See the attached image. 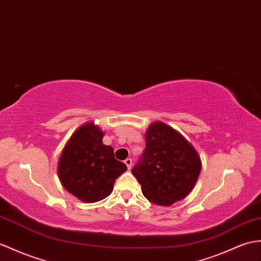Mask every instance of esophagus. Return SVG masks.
I'll use <instances>...</instances> for the list:
<instances>
[{
	"mask_svg": "<svg viewBox=\"0 0 261 261\" xmlns=\"http://www.w3.org/2000/svg\"><path fill=\"white\" fill-rule=\"evenodd\" d=\"M124 163H125V166L128 167V169L130 170L131 167H132V160H131L130 158H128V159H125V160H124Z\"/></svg>",
	"mask_w": 261,
	"mask_h": 261,
	"instance_id": "esophagus-1",
	"label": "esophagus"
}]
</instances>
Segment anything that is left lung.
<instances>
[{
	"mask_svg": "<svg viewBox=\"0 0 261 261\" xmlns=\"http://www.w3.org/2000/svg\"><path fill=\"white\" fill-rule=\"evenodd\" d=\"M201 159L193 145L172 126L158 121L145 131V148L132 174L150 202L171 205L196 186Z\"/></svg>",
	"mask_w": 261,
	"mask_h": 261,
	"instance_id": "obj_1",
	"label": "left lung"
}]
</instances>
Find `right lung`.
<instances>
[{
    "mask_svg": "<svg viewBox=\"0 0 261 261\" xmlns=\"http://www.w3.org/2000/svg\"><path fill=\"white\" fill-rule=\"evenodd\" d=\"M103 136L100 126L84 123L66 142L58 162L60 182L88 203L107 198L114 181L126 170L124 163L114 158L111 145L103 144Z\"/></svg>",
    "mask_w": 261,
    "mask_h": 261,
    "instance_id": "1",
    "label": "right lung"
}]
</instances>
